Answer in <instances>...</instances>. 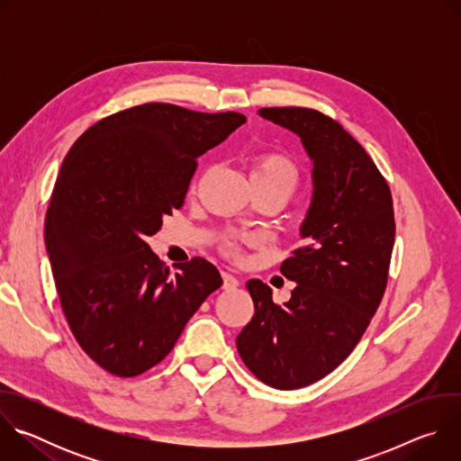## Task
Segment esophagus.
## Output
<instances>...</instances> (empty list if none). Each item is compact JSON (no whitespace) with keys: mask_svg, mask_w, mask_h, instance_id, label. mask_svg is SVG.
<instances>
[{"mask_svg":"<svg viewBox=\"0 0 461 461\" xmlns=\"http://www.w3.org/2000/svg\"><path fill=\"white\" fill-rule=\"evenodd\" d=\"M239 286V279L228 272H222V288L224 290H235Z\"/></svg>","mask_w":461,"mask_h":461,"instance_id":"obj_1","label":"esophagus"}]
</instances>
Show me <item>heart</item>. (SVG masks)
I'll return each instance as SVG.
<instances>
[{
    "label": "heart",
    "instance_id": "b5f03b06",
    "mask_svg": "<svg viewBox=\"0 0 461 461\" xmlns=\"http://www.w3.org/2000/svg\"><path fill=\"white\" fill-rule=\"evenodd\" d=\"M249 180L253 187L279 189L286 193L290 199L301 184V169L288 155L279 151H265L251 158ZM221 248L230 257L239 255V244L235 239H224Z\"/></svg>",
    "mask_w": 461,
    "mask_h": 461
}]
</instances>
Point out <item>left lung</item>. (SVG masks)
Returning a JSON list of instances; mask_svg holds the SVG:
<instances>
[{"label":"left lung","mask_w":461,"mask_h":461,"mask_svg":"<svg viewBox=\"0 0 461 461\" xmlns=\"http://www.w3.org/2000/svg\"><path fill=\"white\" fill-rule=\"evenodd\" d=\"M260 116L297 133L313 160L304 242L283 260L297 286L283 306L272 288L248 281L255 313L237 338L249 372L294 390L336 370L356 348L388 281L396 235L390 187L343 125L308 107H265Z\"/></svg>","instance_id":"1"}]
</instances>
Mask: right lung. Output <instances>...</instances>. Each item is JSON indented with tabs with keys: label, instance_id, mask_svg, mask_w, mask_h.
<instances>
[{
	"label": "right lung",
	"instance_id": "add662e5",
	"mask_svg": "<svg viewBox=\"0 0 461 461\" xmlns=\"http://www.w3.org/2000/svg\"><path fill=\"white\" fill-rule=\"evenodd\" d=\"M244 122L235 111L142 104L91 125L65 157L45 217L47 253L75 339L109 374L158 365L222 286L203 257L171 274L146 239L184 206L196 158Z\"/></svg>",
	"mask_w": 461,
	"mask_h": 461
}]
</instances>
